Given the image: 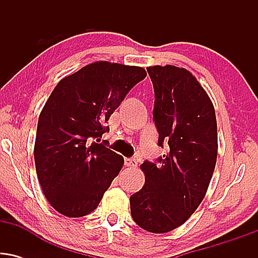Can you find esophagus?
<instances>
[{
  "mask_svg": "<svg viewBox=\"0 0 258 258\" xmlns=\"http://www.w3.org/2000/svg\"><path fill=\"white\" fill-rule=\"evenodd\" d=\"M125 165L127 167H137L138 162H137V160H135V159H126Z\"/></svg>",
  "mask_w": 258,
  "mask_h": 258,
  "instance_id": "obj_1",
  "label": "esophagus"
}]
</instances>
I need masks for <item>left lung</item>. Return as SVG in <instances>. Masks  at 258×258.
Segmentation results:
<instances>
[{"instance_id":"left-lung-1","label":"left lung","mask_w":258,"mask_h":258,"mask_svg":"<svg viewBox=\"0 0 258 258\" xmlns=\"http://www.w3.org/2000/svg\"><path fill=\"white\" fill-rule=\"evenodd\" d=\"M155 92L153 117L159 146L170 150L160 165L143 162V188L130 198L131 215L150 233L182 226L205 198L217 160V121L209 94L184 68H147Z\"/></svg>"}]
</instances>
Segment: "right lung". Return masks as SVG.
<instances>
[{
    "mask_svg": "<svg viewBox=\"0 0 258 258\" xmlns=\"http://www.w3.org/2000/svg\"><path fill=\"white\" fill-rule=\"evenodd\" d=\"M147 76L146 69L94 61L58 82L40 112L34 158L41 188L59 214L82 217L97 209L123 166L100 141L115 109Z\"/></svg>",
    "mask_w": 258,
    "mask_h": 258,
    "instance_id": "right-lung-1",
    "label": "right lung"
}]
</instances>
